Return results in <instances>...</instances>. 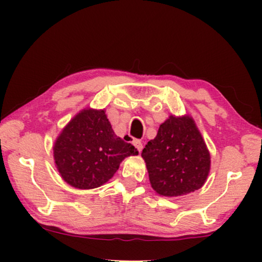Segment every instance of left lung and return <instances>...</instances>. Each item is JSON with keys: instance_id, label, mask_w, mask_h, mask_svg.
<instances>
[{"instance_id": "left-lung-1", "label": "left lung", "mask_w": 262, "mask_h": 262, "mask_svg": "<svg viewBox=\"0 0 262 262\" xmlns=\"http://www.w3.org/2000/svg\"><path fill=\"white\" fill-rule=\"evenodd\" d=\"M137 149L114 134L105 110L87 108L63 128L53 145V157L63 180L80 189L106 184L121 161Z\"/></svg>"}]
</instances>
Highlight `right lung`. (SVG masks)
Segmentation results:
<instances>
[{
    "mask_svg": "<svg viewBox=\"0 0 262 262\" xmlns=\"http://www.w3.org/2000/svg\"><path fill=\"white\" fill-rule=\"evenodd\" d=\"M151 187L164 196L194 192L205 184L211 160L205 142L188 117L170 116L142 151Z\"/></svg>",
    "mask_w": 262,
    "mask_h": 262,
    "instance_id": "obj_1",
    "label": "right lung"
}]
</instances>
